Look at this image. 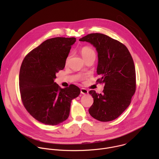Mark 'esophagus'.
I'll return each mask as SVG.
<instances>
[{
  "mask_svg": "<svg viewBox=\"0 0 159 159\" xmlns=\"http://www.w3.org/2000/svg\"><path fill=\"white\" fill-rule=\"evenodd\" d=\"M80 93L81 94H84V95H86L88 94V90L86 89H84V88H82L80 89Z\"/></svg>",
  "mask_w": 159,
  "mask_h": 159,
  "instance_id": "esophagus-1",
  "label": "esophagus"
}]
</instances>
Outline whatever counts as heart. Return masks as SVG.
Instances as JSON below:
<instances>
[{
  "label": "heart",
  "mask_w": 159,
  "mask_h": 159,
  "mask_svg": "<svg viewBox=\"0 0 159 159\" xmlns=\"http://www.w3.org/2000/svg\"><path fill=\"white\" fill-rule=\"evenodd\" d=\"M81 54L84 60L90 57L96 56L95 52L94 51V50L89 47H83L81 50Z\"/></svg>",
  "instance_id": "1"
}]
</instances>
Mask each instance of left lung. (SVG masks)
I'll return each mask as SVG.
<instances>
[{"mask_svg": "<svg viewBox=\"0 0 159 159\" xmlns=\"http://www.w3.org/2000/svg\"><path fill=\"white\" fill-rule=\"evenodd\" d=\"M96 48L98 79L104 84L102 94L89 93L94 103L89 109L92 117L106 122L119 117L129 106L136 90L134 65L128 48L120 41L101 33H91L79 39Z\"/></svg>", "mask_w": 159, "mask_h": 159, "instance_id": "obj_1", "label": "left lung"}]
</instances>
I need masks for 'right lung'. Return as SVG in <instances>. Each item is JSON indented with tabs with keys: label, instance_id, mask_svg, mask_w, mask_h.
<instances>
[{
	"label": "right lung",
	"instance_id": "1",
	"mask_svg": "<svg viewBox=\"0 0 159 159\" xmlns=\"http://www.w3.org/2000/svg\"><path fill=\"white\" fill-rule=\"evenodd\" d=\"M75 38L57 37L43 42L23 60L19 72L21 99L30 114L38 121L57 125L69 118L72 101L80 93L70 85L61 89L54 82L63 70Z\"/></svg>",
	"mask_w": 159,
	"mask_h": 159
}]
</instances>
